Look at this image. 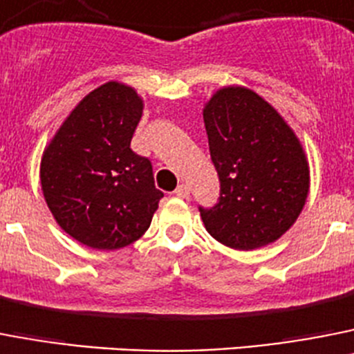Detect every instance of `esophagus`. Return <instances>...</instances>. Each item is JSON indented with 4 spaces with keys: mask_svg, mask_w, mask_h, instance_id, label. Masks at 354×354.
I'll use <instances>...</instances> for the list:
<instances>
[{
    "mask_svg": "<svg viewBox=\"0 0 354 354\" xmlns=\"http://www.w3.org/2000/svg\"><path fill=\"white\" fill-rule=\"evenodd\" d=\"M174 194H176L178 198L187 199L190 196V187L185 185V183H181V185H178V189L174 190Z\"/></svg>",
    "mask_w": 354,
    "mask_h": 354,
    "instance_id": "obj_1",
    "label": "esophagus"
}]
</instances>
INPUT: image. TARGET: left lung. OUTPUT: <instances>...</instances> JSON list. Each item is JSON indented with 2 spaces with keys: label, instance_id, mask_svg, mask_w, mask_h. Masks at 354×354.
Wrapping results in <instances>:
<instances>
[{
  "label": "left lung",
  "instance_id": "obj_1",
  "mask_svg": "<svg viewBox=\"0 0 354 354\" xmlns=\"http://www.w3.org/2000/svg\"><path fill=\"white\" fill-rule=\"evenodd\" d=\"M203 119L221 181L214 208H199L207 232L251 251L287 233L305 207L310 167L303 144L278 110L242 85L214 92Z\"/></svg>",
  "mask_w": 354,
  "mask_h": 354
}]
</instances>
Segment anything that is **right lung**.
Listing matches in <instances>:
<instances>
[{
	"label": "right lung",
	"instance_id": "right-lung-1",
	"mask_svg": "<svg viewBox=\"0 0 354 354\" xmlns=\"http://www.w3.org/2000/svg\"><path fill=\"white\" fill-rule=\"evenodd\" d=\"M144 101L106 82L60 124L41 160L42 194L58 226L92 250H121L146 233L164 194L151 162L131 151Z\"/></svg>",
	"mask_w": 354,
	"mask_h": 354
}]
</instances>
